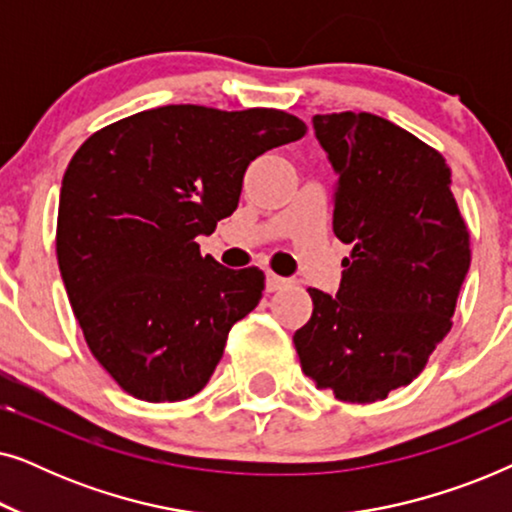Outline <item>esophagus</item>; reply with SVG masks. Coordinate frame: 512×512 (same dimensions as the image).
Wrapping results in <instances>:
<instances>
[{"label":"esophagus","instance_id":"1","mask_svg":"<svg viewBox=\"0 0 512 512\" xmlns=\"http://www.w3.org/2000/svg\"><path fill=\"white\" fill-rule=\"evenodd\" d=\"M291 282L286 277H279V275H275V272H268V275H265V289H268L270 293H275V291H282L284 286H289Z\"/></svg>","mask_w":512,"mask_h":512}]
</instances>
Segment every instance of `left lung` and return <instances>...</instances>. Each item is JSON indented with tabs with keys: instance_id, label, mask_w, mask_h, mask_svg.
<instances>
[{
	"instance_id": "obj_1",
	"label": "left lung",
	"mask_w": 512,
	"mask_h": 512,
	"mask_svg": "<svg viewBox=\"0 0 512 512\" xmlns=\"http://www.w3.org/2000/svg\"><path fill=\"white\" fill-rule=\"evenodd\" d=\"M338 184L333 233L352 244L335 296L307 289L293 335L300 368L345 403L384 401L422 373L450 333L471 265V235L445 158L375 114H317Z\"/></svg>"
}]
</instances>
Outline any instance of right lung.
<instances>
[{
  "label": "right lung",
  "mask_w": 512,
  "mask_h": 512,
  "mask_svg": "<svg viewBox=\"0 0 512 512\" xmlns=\"http://www.w3.org/2000/svg\"><path fill=\"white\" fill-rule=\"evenodd\" d=\"M305 132L279 109L167 104L97 130L69 160L60 275L90 352L130 396L174 403L209 382L265 275L223 268L195 237L235 212L251 160Z\"/></svg>",
  "instance_id": "obj_1"
}]
</instances>
